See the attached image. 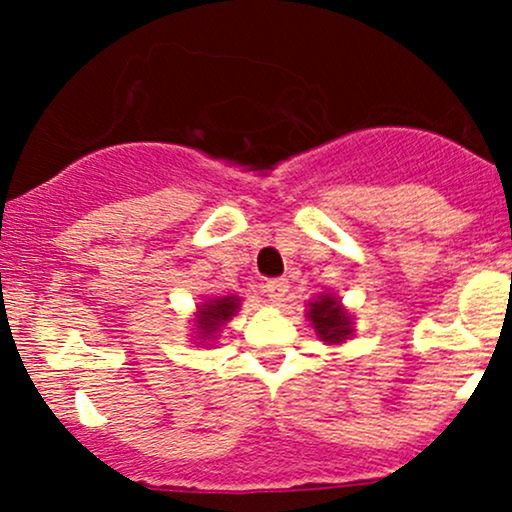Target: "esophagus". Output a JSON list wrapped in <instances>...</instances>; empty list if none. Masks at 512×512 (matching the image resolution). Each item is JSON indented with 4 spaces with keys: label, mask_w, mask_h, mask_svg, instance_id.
<instances>
[{
    "label": "esophagus",
    "mask_w": 512,
    "mask_h": 512,
    "mask_svg": "<svg viewBox=\"0 0 512 512\" xmlns=\"http://www.w3.org/2000/svg\"><path fill=\"white\" fill-rule=\"evenodd\" d=\"M287 280L285 278H273L266 283V292L273 302H283L287 297Z\"/></svg>",
    "instance_id": "34e87169"
}]
</instances>
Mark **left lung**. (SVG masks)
Masks as SVG:
<instances>
[{"label":"left lung","mask_w":512,"mask_h":512,"mask_svg":"<svg viewBox=\"0 0 512 512\" xmlns=\"http://www.w3.org/2000/svg\"><path fill=\"white\" fill-rule=\"evenodd\" d=\"M309 319H312L314 329L326 343H343L350 333V317L341 309L333 297H321V300L312 302L309 307Z\"/></svg>","instance_id":"obj_1"}]
</instances>
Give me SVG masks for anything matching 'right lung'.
I'll use <instances>...</instances> for the list:
<instances>
[{"label":"right lung","mask_w":512,"mask_h":512,"mask_svg":"<svg viewBox=\"0 0 512 512\" xmlns=\"http://www.w3.org/2000/svg\"><path fill=\"white\" fill-rule=\"evenodd\" d=\"M237 309H239L237 297H220V300H210L208 304H203L198 314L200 336L203 338L215 336L217 329H220L227 319H232V314L237 312Z\"/></svg>","instance_id":"1"}]
</instances>
